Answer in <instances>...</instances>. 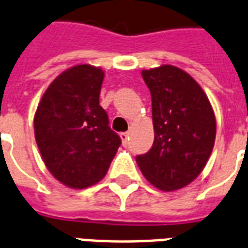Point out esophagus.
<instances>
[{
	"label": "esophagus",
	"instance_id": "esophagus-1",
	"mask_svg": "<svg viewBox=\"0 0 248 248\" xmlns=\"http://www.w3.org/2000/svg\"><path fill=\"white\" fill-rule=\"evenodd\" d=\"M120 137H121V139H122V143H124V145H127L128 139H130V137H128V132H121Z\"/></svg>",
	"mask_w": 248,
	"mask_h": 248
}]
</instances>
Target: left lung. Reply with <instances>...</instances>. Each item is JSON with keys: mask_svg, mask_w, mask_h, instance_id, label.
Returning a JSON list of instances; mask_svg holds the SVG:
<instances>
[{"mask_svg": "<svg viewBox=\"0 0 248 248\" xmlns=\"http://www.w3.org/2000/svg\"><path fill=\"white\" fill-rule=\"evenodd\" d=\"M141 75L152 97L155 140L137 162L154 186L178 190L200 174L212 154L215 113L202 87L183 70L164 65Z\"/></svg>", "mask_w": 248, "mask_h": 248, "instance_id": "obj_1", "label": "left lung"}]
</instances>
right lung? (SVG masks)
Here are the masks:
<instances>
[{"instance_id":"obj_1","label":"right lung","mask_w":248,"mask_h":248,"mask_svg":"<svg viewBox=\"0 0 248 248\" xmlns=\"http://www.w3.org/2000/svg\"><path fill=\"white\" fill-rule=\"evenodd\" d=\"M103 79L101 69L74 66L53 80L36 110L35 138L45 166L71 188L101 181L122 143L100 107Z\"/></svg>"}]
</instances>
